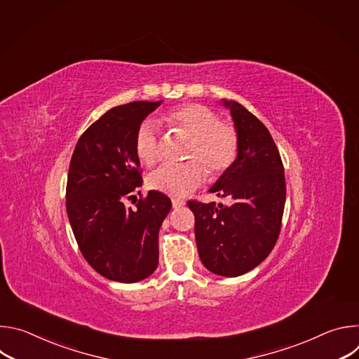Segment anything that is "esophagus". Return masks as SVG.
Masks as SVG:
<instances>
[{"label":"esophagus","mask_w":359,"mask_h":359,"mask_svg":"<svg viewBox=\"0 0 359 359\" xmlns=\"http://www.w3.org/2000/svg\"><path fill=\"white\" fill-rule=\"evenodd\" d=\"M184 204H186V201H184V200H180V198H173V200H172V206H173V209L183 208Z\"/></svg>","instance_id":"34e87169"}]
</instances>
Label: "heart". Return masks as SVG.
Here are the masks:
<instances>
[{"instance_id":"1","label":"heart","mask_w":359,"mask_h":359,"mask_svg":"<svg viewBox=\"0 0 359 359\" xmlns=\"http://www.w3.org/2000/svg\"><path fill=\"white\" fill-rule=\"evenodd\" d=\"M166 121L190 137L186 149V159L180 165H163L147 176V186L151 190L183 197L201 186L206 180L208 168L212 176H220L236 162L240 137L237 129L212 108L201 104H186L172 109ZM135 151L139 161L151 166L161 159V144L156 125L144 121L139 125L135 136Z\"/></svg>"}]
</instances>
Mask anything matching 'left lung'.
Returning <instances> with one entry per match:
<instances>
[{
    "mask_svg": "<svg viewBox=\"0 0 359 359\" xmlns=\"http://www.w3.org/2000/svg\"><path fill=\"white\" fill-rule=\"evenodd\" d=\"M238 132L236 162L210 187L226 204L187 201L203 266L223 277H238L263 263L281 230L285 177L269 129L234 100H222Z\"/></svg>",
    "mask_w": 359,
    "mask_h": 359,
    "instance_id": "8db88e82",
    "label": "left lung"
}]
</instances>
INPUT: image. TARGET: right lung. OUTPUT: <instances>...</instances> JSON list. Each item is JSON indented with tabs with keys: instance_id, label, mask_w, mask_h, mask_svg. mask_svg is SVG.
Listing matches in <instances>:
<instances>
[{
	"instance_id": "1",
	"label": "right lung",
	"mask_w": 359,
	"mask_h": 359,
	"mask_svg": "<svg viewBox=\"0 0 359 359\" xmlns=\"http://www.w3.org/2000/svg\"><path fill=\"white\" fill-rule=\"evenodd\" d=\"M162 100H135L115 107L79 137L69 163L67 213L90 267L112 281L137 283L159 263V230L172 201L150 190L125 206L142 186L135 136L144 118Z\"/></svg>"
}]
</instances>
